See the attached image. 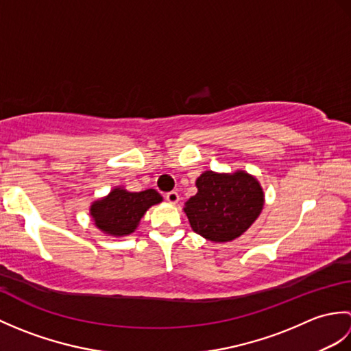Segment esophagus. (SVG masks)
<instances>
[{
  "label": "esophagus",
  "mask_w": 351,
  "mask_h": 351,
  "mask_svg": "<svg viewBox=\"0 0 351 351\" xmlns=\"http://www.w3.org/2000/svg\"><path fill=\"white\" fill-rule=\"evenodd\" d=\"M166 200L169 204H178V200H180V195H178L176 191H169V193H166Z\"/></svg>",
  "instance_id": "obj_1"
}]
</instances>
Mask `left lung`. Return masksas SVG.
<instances>
[{
  "label": "left lung",
  "instance_id": "8db88e82",
  "mask_svg": "<svg viewBox=\"0 0 351 351\" xmlns=\"http://www.w3.org/2000/svg\"><path fill=\"white\" fill-rule=\"evenodd\" d=\"M196 187L197 193L185 202L184 211L191 229L210 241L235 240L263 211V187L244 170L235 173L208 170L197 178Z\"/></svg>",
  "mask_w": 351,
  "mask_h": 351
}]
</instances>
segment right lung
<instances>
[{"mask_svg":"<svg viewBox=\"0 0 351 351\" xmlns=\"http://www.w3.org/2000/svg\"><path fill=\"white\" fill-rule=\"evenodd\" d=\"M161 200V195L154 189L131 193L116 187L110 191L108 196L95 200L90 206V215L96 228L102 232L123 237L132 234L145 213Z\"/></svg>","mask_w":351,"mask_h":351,"instance_id":"1","label":"right lung"}]
</instances>
